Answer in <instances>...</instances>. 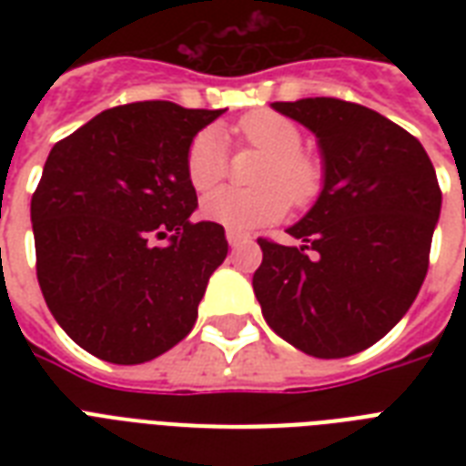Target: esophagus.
<instances>
[{
    "instance_id": "obj_1",
    "label": "esophagus",
    "mask_w": 466,
    "mask_h": 466,
    "mask_svg": "<svg viewBox=\"0 0 466 466\" xmlns=\"http://www.w3.org/2000/svg\"><path fill=\"white\" fill-rule=\"evenodd\" d=\"M227 241H229V247H239L241 241H247V234L237 232V229H227Z\"/></svg>"
}]
</instances>
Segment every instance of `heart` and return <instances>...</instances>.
<instances>
[{"instance_id":"1","label":"heart","mask_w":466,"mask_h":466,"mask_svg":"<svg viewBox=\"0 0 466 466\" xmlns=\"http://www.w3.org/2000/svg\"><path fill=\"white\" fill-rule=\"evenodd\" d=\"M241 145L266 152L256 188L225 186L208 193L200 203L205 219L237 232L273 225L292 205H309L324 188V164L302 149V127L273 111L247 113L237 123ZM227 140L218 127H203L186 152V176L196 190H208L227 171Z\"/></svg>"}]
</instances>
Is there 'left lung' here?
Segmentation results:
<instances>
[{"label": "left lung", "mask_w": 466, "mask_h": 466, "mask_svg": "<svg viewBox=\"0 0 466 466\" xmlns=\"http://www.w3.org/2000/svg\"><path fill=\"white\" fill-rule=\"evenodd\" d=\"M317 135L324 188L288 229L258 239L254 292L273 331L314 358H348L390 333L428 273L442 193L426 149L372 108L340 98L276 101Z\"/></svg>", "instance_id": "left-lung-1"}]
</instances>
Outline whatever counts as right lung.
I'll use <instances>...</instances> for the list:
<instances>
[{
  "label": "right lung",
  "instance_id": "1",
  "mask_svg": "<svg viewBox=\"0 0 466 466\" xmlns=\"http://www.w3.org/2000/svg\"><path fill=\"white\" fill-rule=\"evenodd\" d=\"M222 113L116 106L47 155L31 198L38 285L65 333L101 360L147 362L196 324L227 239L218 222L190 219L186 152Z\"/></svg>",
  "mask_w": 466,
  "mask_h": 466
}]
</instances>
